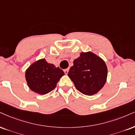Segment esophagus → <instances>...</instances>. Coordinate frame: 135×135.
Instances as JSON below:
<instances>
[{"label": "esophagus", "mask_w": 135, "mask_h": 135, "mask_svg": "<svg viewBox=\"0 0 135 135\" xmlns=\"http://www.w3.org/2000/svg\"><path fill=\"white\" fill-rule=\"evenodd\" d=\"M64 72L65 74H67L68 73V72H69V69H68H68H64Z\"/></svg>", "instance_id": "34e87169"}]
</instances>
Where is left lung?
Masks as SVG:
<instances>
[{"instance_id": "8db88e82", "label": "left lung", "mask_w": 135, "mask_h": 135, "mask_svg": "<svg viewBox=\"0 0 135 135\" xmlns=\"http://www.w3.org/2000/svg\"><path fill=\"white\" fill-rule=\"evenodd\" d=\"M68 75L78 91L86 95L96 94L105 84L108 75L104 61L91 52H81L74 60Z\"/></svg>"}]
</instances>
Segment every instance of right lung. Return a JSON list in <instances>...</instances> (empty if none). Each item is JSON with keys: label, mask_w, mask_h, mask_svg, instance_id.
Returning <instances> with one entry per match:
<instances>
[{"label": "right lung", "mask_w": 135, "mask_h": 135, "mask_svg": "<svg viewBox=\"0 0 135 135\" xmlns=\"http://www.w3.org/2000/svg\"><path fill=\"white\" fill-rule=\"evenodd\" d=\"M64 75V73L59 67L41 59L28 68L26 79L31 90L39 94H45L55 89L60 78Z\"/></svg>", "instance_id": "obj_1"}]
</instances>
